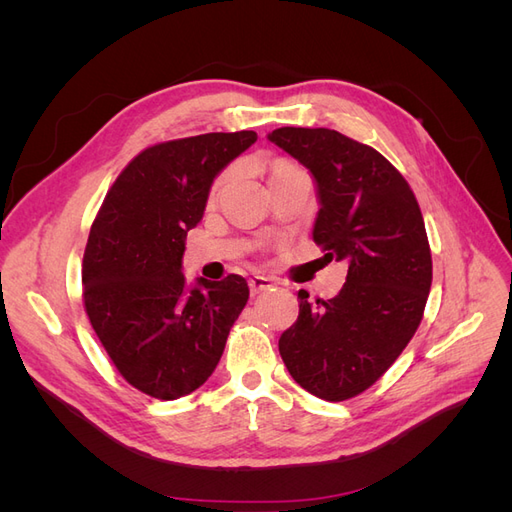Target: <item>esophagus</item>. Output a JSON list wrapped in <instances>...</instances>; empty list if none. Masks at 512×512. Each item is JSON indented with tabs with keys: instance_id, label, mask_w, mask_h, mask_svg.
<instances>
[{
	"instance_id": "1",
	"label": "esophagus",
	"mask_w": 512,
	"mask_h": 512,
	"mask_svg": "<svg viewBox=\"0 0 512 512\" xmlns=\"http://www.w3.org/2000/svg\"><path fill=\"white\" fill-rule=\"evenodd\" d=\"M273 288H275V282L271 280V277H265V275L250 277V292L252 294H260V292H267Z\"/></svg>"
}]
</instances>
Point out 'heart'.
Instances as JSON below:
<instances>
[{
    "instance_id": "b5f03b06",
    "label": "heart",
    "mask_w": 512,
    "mask_h": 512,
    "mask_svg": "<svg viewBox=\"0 0 512 512\" xmlns=\"http://www.w3.org/2000/svg\"><path fill=\"white\" fill-rule=\"evenodd\" d=\"M286 168H290V164H284V162H277L275 166H273V170H271V175H275V173H280V170H286ZM222 183V179L215 183V185H220Z\"/></svg>"
}]
</instances>
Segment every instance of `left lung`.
<instances>
[{"label": "left lung", "mask_w": 512, "mask_h": 512, "mask_svg": "<svg viewBox=\"0 0 512 512\" xmlns=\"http://www.w3.org/2000/svg\"><path fill=\"white\" fill-rule=\"evenodd\" d=\"M269 141L316 181L314 241L346 260L329 301L299 292V318L280 337L294 382L327 401L369 389L408 346L431 288V252L408 181L382 153L329 128H277Z\"/></svg>", "instance_id": "obj_1"}]
</instances>
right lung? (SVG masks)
I'll list each match as a JSON object with an SVG mask.
<instances>
[{
	"instance_id": "1",
	"label": "right lung",
	"mask_w": 512,
	"mask_h": 512,
	"mask_svg": "<svg viewBox=\"0 0 512 512\" xmlns=\"http://www.w3.org/2000/svg\"><path fill=\"white\" fill-rule=\"evenodd\" d=\"M256 132H209L153 145L121 170L91 226L83 301L104 350L134 389L179 399L220 363L250 297L241 275L185 284V237L213 179L256 143Z\"/></svg>"
}]
</instances>
